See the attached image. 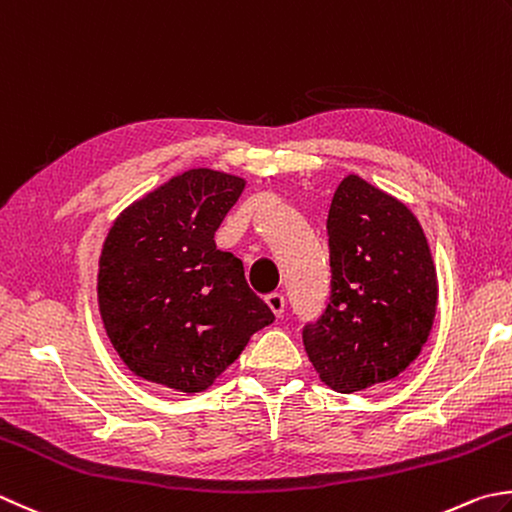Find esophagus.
I'll return each mask as SVG.
<instances>
[{
  "label": "esophagus",
  "instance_id": "esophagus-1",
  "mask_svg": "<svg viewBox=\"0 0 512 512\" xmlns=\"http://www.w3.org/2000/svg\"><path fill=\"white\" fill-rule=\"evenodd\" d=\"M266 304L270 306V310H273V313H275L277 317H282V315H284L286 299H284V295H282V293H270V295L266 297Z\"/></svg>",
  "mask_w": 512,
  "mask_h": 512
}]
</instances>
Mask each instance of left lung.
<instances>
[{"label":"left lung","instance_id":"obj_1","mask_svg":"<svg viewBox=\"0 0 512 512\" xmlns=\"http://www.w3.org/2000/svg\"><path fill=\"white\" fill-rule=\"evenodd\" d=\"M330 302L304 328L319 379L337 393L386 384L415 362L437 310V270L417 217L348 175L328 210Z\"/></svg>","mask_w":512,"mask_h":512}]
</instances>
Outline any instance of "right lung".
<instances>
[{
	"label": "right lung",
	"instance_id": "add662e5",
	"mask_svg": "<svg viewBox=\"0 0 512 512\" xmlns=\"http://www.w3.org/2000/svg\"><path fill=\"white\" fill-rule=\"evenodd\" d=\"M246 179L190 168L124 208L99 257L97 302L110 344L130 373L202 393L242 355L270 310L215 230Z\"/></svg>",
	"mask_w": 512,
	"mask_h": 512
}]
</instances>
